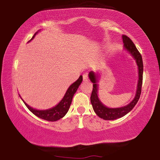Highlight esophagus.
Segmentation results:
<instances>
[{
	"label": "esophagus",
	"mask_w": 160,
	"mask_h": 160,
	"mask_svg": "<svg viewBox=\"0 0 160 160\" xmlns=\"http://www.w3.org/2000/svg\"><path fill=\"white\" fill-rule=\"evenodd\" d=\"M82 78H83V81H88L89 79H88V75L87 73L85 74H83L82 75Z\"/></svg>",
	"instance_id": "obj_1"
}]
</instances>
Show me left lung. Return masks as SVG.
<instances>
[{
    "label": "left lung",
    "mask_w": 160,
    "mask_h": 160,
    "mask_svg": "<svg viewBox=\"0 0 160 160\" xmlns=\"http://www.w3.org/2000/svg\"><path fill=\"white\" fill-rule=\"evenodd\" d=\"M122 40L124 42L125 48L131 53V55L136 59L137 64L138 67V75L139 79L138 82V87H137L136 94L135 96V98L130 102L129 104L123 107L120 108H114V109H111V108L106 107L104 105H103L102 102H100L98 98L97 91H98V75H96L93 72H91L89 73V78L93 84V91H92L91 96V102L93 106V109L96 114L99 117V118L103 119L106 120H112L115 119L120 118L122 117L125 116L128 112L131 111L133 109V107L138 102V101L140 98L141 93V88H142V82H143V60L142 57L141 53L136 48L135 44L130 40L129 37L127 35H122Z\"/></svg>",
    "instance_id": "obj_1"
}]
</instances>
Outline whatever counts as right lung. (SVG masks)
Listing matches in <instances>:
<instances>
[{
    "label": "right lung",
    "instance_id": "1",
    "mask_svg": "<svg viewBox=\"0 0 160 160\" xmlns=\"http://www.w3.org/2000/svg\"><path fill=\"white\" fill-rule=\"evenodd\" d=\"M34 35V36H35ZM34 36L32 38V39L34 38ZM31 39V40H32ZM82 81V76L80 75V78L75 81L73 84H72L69 88L67 90L66 93L64 96V98H62V100L56 106V107L51 108L50 109L47 110H37L34 109L32 108H31L30 106L27 104L25 102L24 104L26 105V107L28 108L29 110L31 112H32L33 114L36 115L38 118L43 119L47 121H51V122H54V121H57L60 120L61 118H62L65 114H67V112H68L70 107L72 101V98L74 94L75 93V92L77 91V90L80 85V83Z\"/></svg>",
    "mask_w": 160,
    "mask_h": 160
}]
</instances>
